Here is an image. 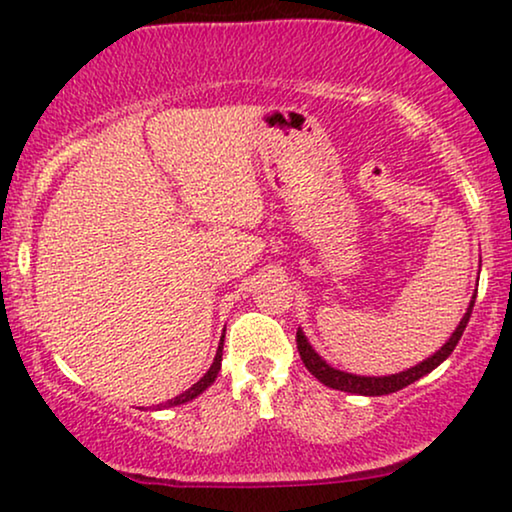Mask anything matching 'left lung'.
Wrapping results in <instances>:
<instances>
[{
    "mask_svg": "<svg viewBox=\"0 0 512 512\" xmlns=\"http://www.w3.org/2000/svg\"><path fill=\"white\" fill-rule=\"evenodd\" d=\"M473 305L475 300H471V305H468V310L464 314V319L459 321L457 331L450 335V340L445 342L443 347L438 349L436 354L429 356V359L417 363V366H412L408 370H403V373H396V375H384V377H363V375H352V373H345V370H335L333 366H328V363L321 359V356L314 352L310 342H307L305 333L300 331L296 333V342H298V352H300V359H303L305 368L310 370V373L317 377L321 384H326V387L331 389H338V391H349V394H361V396H384V394H394V391L408 387V384L417 382L419 377H424L426 373H431L433 368H438L440 363H443L447 356L454 352V347H457V342L461 340V335L466 331V324L468 319H471V312H473Z\"/></svg>",
    "mask_w": 512,
    "mask_h": 512,
    "instance_id": "left-lung-1",
    "label": "left lung"
}]
</instances>
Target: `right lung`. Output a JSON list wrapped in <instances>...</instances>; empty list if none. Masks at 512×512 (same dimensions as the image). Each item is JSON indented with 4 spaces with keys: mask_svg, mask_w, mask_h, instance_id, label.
<instances>
[{
    "mask_svg": "<svg viewBox=\"0 0 512 512\" xmlns=\"http://www.w3.org/2000/svg\"><path fill=\"white\" fill-rule=\"evenodd\" d=\"M221 356H223V335H221L219 349H216L214 363H212V366H209L207 373L202 375L200 380L195 382L191 389L184 391V394H179L177 398H172V401H167V403H163V405H158V410H160V408H172V405H181V403H188V401H193V398H195V396H200L202 391H205L207 387H212L214 380H216V375H219V370H221Z\"/></svg>",
    "mask_w": 512,
    "mask_h": 512,
    "instance_id": "right-lung-1",
    "label": "right lung"
}]
</instances>
